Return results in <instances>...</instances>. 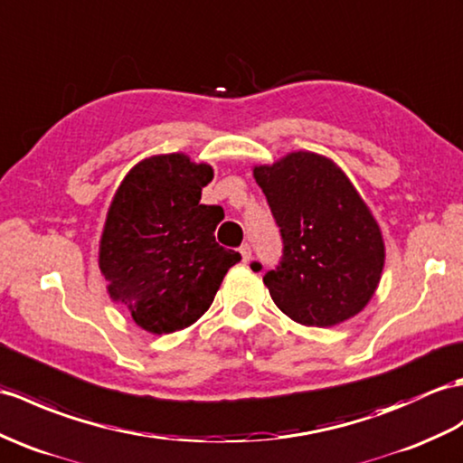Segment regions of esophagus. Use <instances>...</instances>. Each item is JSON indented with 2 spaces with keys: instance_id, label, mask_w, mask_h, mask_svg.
I'll return each instance as SVG.
<instances>
[{
  "instance_id": "esophagus-1",
  "label": "esophagus",
  "mask_w": 463,
  "mask_h": 463,
  "mask_svg": "<svg viewBox=\"0 0 463 463\" xmlns=\"http://www.w3.org/2000/svg\"><path fill=\"white\" fill-rule=\"evenodd\" d=\"M241 254H242V262H250V258H252L250 244H242L241 246Z\"/></svg>"
}]
</instances>
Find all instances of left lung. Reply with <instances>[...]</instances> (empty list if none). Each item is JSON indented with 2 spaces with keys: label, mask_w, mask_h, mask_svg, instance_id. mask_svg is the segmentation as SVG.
Segmentation results:
<instances>
[{
  "label": "left lung",
  "mask_w": 463,
  "mask_h": 463,
  "mask_svg": "<svg viewBox=\"0 0 463 463\" xmlns=\"http://www.w3.org/2000/svg\"><path fill=\"white\" fill-rule=\"evenodd\" d=\"M254 179L282 236L280 262L264 274L274 304L302 326L357 316L379 286L384 242L347 175L327 157L296 152L254 167Z\"/></svg>",
  "instance_id": "1"
}]
</instances>
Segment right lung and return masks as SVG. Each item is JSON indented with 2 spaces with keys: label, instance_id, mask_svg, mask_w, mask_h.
Wrapping results in <instances>:
<instances>
[{
  "label": "right lung",
  "instance_id": "1",
  "mask_svg": "<svg viewBox=\"0 0 463 463\" xmlns=\"http://www.w3.org/2000/svg\"><path fill=\"white\" fill-rule=\"evenodd\" d=\"M207 164L156 156L122 181L100 241V270L114 302L149 333H174L205 314L241 254L214 241L222 209L201 205Z\"/></svg>",
  "mask_w": 463,
  "mask_h": 463
}]
</instances>
